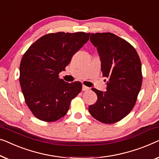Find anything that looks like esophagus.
<instances>
[{"label":"esophagus","mask_w":159,"mask_h":159,"mask_svg":"<svg viewBox=\"0 0 159 159\" xmlns=\"http://www.w3.org/2000/svg\"><path fill=\"white\" fill-rule=\"evenodd\" d=\"M89 89V87H86V86H84V85H83V86H82V91H88Z\"/></svg>","instance_id":"esophagus-1"}]
</instances>
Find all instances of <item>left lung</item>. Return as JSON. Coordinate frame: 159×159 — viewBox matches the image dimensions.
<instances>
[{
	"mask_svg": "<svg viewBox=\"0 0 159 159\" xmlns=\"http://www.w3.org/2000/svg\"><path fill=\"white\" fill-rule=\"evenodd\" d=\"M98 49L103 77L108 78L107 91L93 88L98 100L89 105L94 118L105 124L117 123L128 115L141 88V62L135 48L112 33L91 34Z\"/></svg>",
	"mask_w": 159,
	"mask_h": 159,
	"instance_id": "left-lung-1",
	"label": "left lung"
}]
</instances>
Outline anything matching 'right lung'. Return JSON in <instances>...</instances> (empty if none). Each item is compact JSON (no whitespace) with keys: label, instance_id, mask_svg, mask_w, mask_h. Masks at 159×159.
I'll return each mask as SVG.
<instances>
[{"label":"right lung","instance_id":"add662e5","mask_svg":"<svg viewBox=\"0 0 159 159\" xmlns=\"http://www.w3.org/2000/svg\"><path fill=\"white\" fill-rule=\"evenodd\" d=\"M90 33L48 34L25 52L20 64L19 82L27 106L36 118L54 122L62 118L82 90L80 82L68 83L59 77Z\"/></svg>","mask_w":159,"mask_h":159}]
</instances>
